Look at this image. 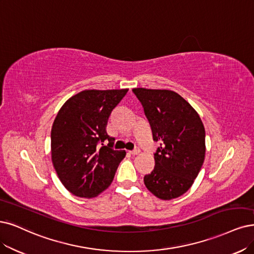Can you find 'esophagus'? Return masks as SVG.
<instances>
[{
	"mask_svg": "<svg viewBox=\"0 0 254 254\" xmlns=\"http://www.w3.org/2000/svg\"><path fill=\"white\" fill-rule=\"evenodd\" d=\"M140 152H141V151H140V148H139V147H136L135 149H133L132 152H130V154H133V155H138V154H140Z\"/></svg>",
	"mask_w": 254,
	"mask_h": 254,
	"instance_id": "34e87169",
	"label": "esophagus"
}]
</instances>
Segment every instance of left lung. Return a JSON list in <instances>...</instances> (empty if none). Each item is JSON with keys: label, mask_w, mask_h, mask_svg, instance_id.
Instances as JSON below:
<instances>
[{"label": "left lung", "mask_w": 254, "mask_h": 254, "mask_svg": "<svg viewBox=\"0 0 254 254\" xmlns=\"http://www.w3.org/2000/svg\"><path fill=\"white\" fill-rule=\"evenodd\" d=\"M152 127L155 167L144 176L146 189L157 198L172 200L189 190L205 158V128L195 110L171 90L133 89Z\"/></svg>", "instance_id": "1"}]
</instances>
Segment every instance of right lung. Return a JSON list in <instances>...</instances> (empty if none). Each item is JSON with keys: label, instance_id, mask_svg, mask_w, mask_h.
Listing matches in <instances>:
<instances>
[{"label": "right lung", "instance_id": "obj_1", "mask_svg": "<svg viewBox=\"0 0 254 254\" xmlns=\"http://www.w3.org/2000/svg\"><path fill=\"white\" fill-rule=\"evenodd\" d=\"M127 91H81L65 101L56 115L51 159L61 182L74 195L94 198L114 179L127 153L112 148L115 139L108 135L107 125Z\"/></svg>", "mask_w": 254, "mask_h": 254}]
</instances>
